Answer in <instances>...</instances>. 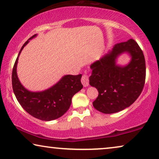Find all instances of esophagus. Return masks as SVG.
<instances>
[{
  "label": "esophagus",
  "instance_id": "esophagus-1",
  "mask_svg": "<svg viewBox=\"0 0 159 159\" xmlns=\"http://www.w3.org/2000/svg\"><path fill=\"white\" fill-rule=\"evenodd\" d=\"M81 82L84 87H88L89 85V77L87 75H83L82 77Z\"/></svg>",
  "mask_w": 159,
  "mask_h": 159
}]
</instances>
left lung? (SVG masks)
<instances>
[{"label":"left lung","instance_id":"obj_1","mask_svg":"<svg viewBox=\"0 0 159 159\" xmlns=\"http://www.w3.org/2000/svg\"><path fill=\"white\" fill-rule=\"evenodd\" d=\"M128 52L131 61L122 67L116 64L117 57ZM90 84L98 91L93 101L95 109L114 114L131 106L142 93L145 80V61L142 50L132 39L117 43L112 50L91 64Z\"/></svg>","mask_w":159,"mask_h":159}]
</instances>
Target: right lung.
Returning <instances> with one entry per match:
<instances>
[{"mask_svg":"<svg viewBox=\"0 0 159 159\" xmlns=\"http://www.w3.org/2000/svg\"><path fill=\"white\" fill-rule=\"evenodd\" d=\"M32 36L21 47L12 71L13 90L17 101L31 116L43 121H51L59 118L70 107L73 95L83 88L82 75H65L56 84L41 92H32L26 89L19 81L16 73L19 56Z\"/></svg>","mask_w":159,"mask_h":159,"instance_id":"1","label":"right lung"}]
</instances>
